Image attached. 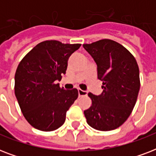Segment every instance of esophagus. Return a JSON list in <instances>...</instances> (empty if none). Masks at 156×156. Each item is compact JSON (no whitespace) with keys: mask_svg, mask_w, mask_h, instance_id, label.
Returning a JSON list of instances; mask_svg holds the SVG:
<instances>
[{"mask_svg":"<svg viewBox=\"0 0 156 156\" xmlns=\"http://www.w3.org/2000/svg\"><path fill=\"white\" fill-rule=\"evenodd\" d=\"M78 96L79 97H82V96H86V95H87V91H84V90H81V89H78Z\"/></svg>","mask_w":156,"mask_h":156,"instance_id":"esophagus-1","label":"esophagus"}]
</instances>
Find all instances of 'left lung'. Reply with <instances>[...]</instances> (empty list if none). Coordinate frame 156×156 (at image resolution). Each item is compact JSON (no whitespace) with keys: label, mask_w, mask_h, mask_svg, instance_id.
<instances>
[{"label":"left lung","mask_w":156,"mask_h":156,"mask_svg":"<svg viewBox=\"0 0 156 156\" xmlns=\"http://www.w3.org/2000/svg\"><path fill=\"white\" fill-rule=\"evenodd\" d=\"M83 46L95 61L98 79L103 83L101 95L88 93L91 106L84 111L87 122L97 130H112L128 119L136 104L140 89L138 63L114 40L104 39Z\"/></svg>","instance_id":"left-lung-1"}]
</instances>
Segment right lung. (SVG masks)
<instances>
[{
    "label": "right lung",
    "instance_id": "add662e5",
    "mask_svg": "<svg viewBox=\"0 0 156 156\" xmlns=\"http://www.w3.org/2000/svg\"><path fill=\"white\" fill-rule=\"evenodd\" d=\"M80 44L46 40L26 55L15 73L14 93L28 123L41 131H53L66 121V112L78 96L73 88L65 90L56 80L66 73L68 59Z\"/></svg>",
    "mask_w": 156,
    "mask_h": 156
}]
</instances>
